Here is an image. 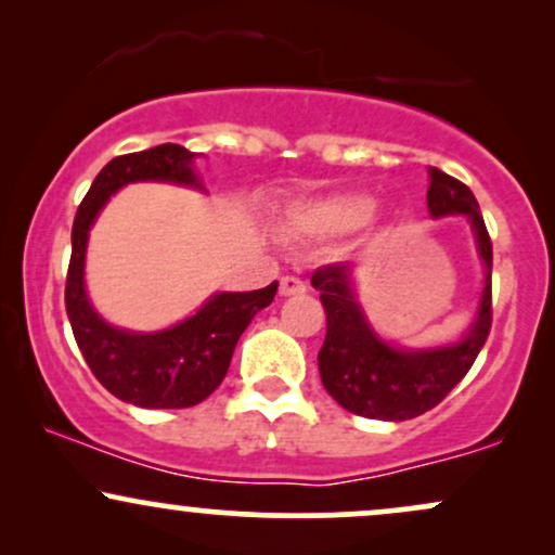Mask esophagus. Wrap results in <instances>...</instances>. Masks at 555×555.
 <instances>
[{
  "label": "esophagus",
  "mask_w": 555,
  "mask_h": 555,
  "mask_svg": "<svg viewBox=\"0 0 555 555\" xmlns=\"http://www.w3.org/2000/svg\"><path fill=\"white\" fill-rule=\"evenodd\" d=\"M305 292V282L297 276H284L282 282H279V295L282 297H289V295H302Z\"/></svg>",
  "instance_id": "1"
}]
</instances>
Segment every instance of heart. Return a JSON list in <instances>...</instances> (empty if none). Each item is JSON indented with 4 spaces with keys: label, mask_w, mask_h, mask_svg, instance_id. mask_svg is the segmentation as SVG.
Returning <instances> with one entry per match:
<instances>
[{
    "label": "heart",
    "mask_w": 555,
    "mask_h": 555,
    "mask_svg": "<svg viewBox=\"0 0 555 555\" xmlns=\"http://www.w3.org/2000/svg\"><path fill=\"white\" fill-rule=\"evenodd\" d=\"M375 203L367 195H334L305 203L289 214V227L299 234H344L371 221Z\"/></svg>",
    "instance_id": "1"
}]
</instances>
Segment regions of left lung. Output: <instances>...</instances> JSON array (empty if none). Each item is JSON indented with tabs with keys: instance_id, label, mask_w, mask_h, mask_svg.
I'll return each instance as SVG.
<instances>
[{
	"instance_id": "left-lung-1",
	"label": "left lung",
	"mask_w": 555,
	"mask_h": 555,
	"mask_svg": "<svg viewBox=\"0 0 555 555\" xmlns=\"http://www.w3.org/2000/svg\"><path fill=\"white\" fill-rule=\"evenodd\" d=\"M428 211L433 219L464 214L473 224L477 250L486 263V289L475 323L462 341L438 349H397L373 334L371 323L362 315L349 282L347 263L323 266L313 273L310 284L321 292L326 310V339L318 352V371L323 388L347 412L371 420H412L441 404L467 375L480 354L493 323V299H490V269H493V245L482 221L473 190L430 167Z\"/></svg>"
}]
</instances>
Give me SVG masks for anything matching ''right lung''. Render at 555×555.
Instances as JSON below:
<instances>
[{
    "label": "right lung",
    "instance_id": "obj_1",
    "mask_svg": "<svg viewBox=\"0 0 555 555\" xmlns=\"http://www.w3.org/2000/svg\"><path fill=\"white\" fill-rule=\"evenodd\" d=\"M193 156L182 145L164 143L112 158L82 197L73 224L65 308L75 341L106 391L145 410H182L211 397L224 380L242 331L250 326L258 310L269 308L279 286L273 282L256 292H219L188 321L156 334L114 328L91 308L82 266L88 232L104 203L127 182L154 180L201 188L190 167Z\"/></svg>",
    "mask_w": 555,
    "mask_h": 555
}]
</instances>
